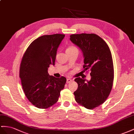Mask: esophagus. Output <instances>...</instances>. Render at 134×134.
I'll return each instance as SVG.
<instances>
[{
	"mask_svg": "<svg viewBox=\"0 0 134 134\" xmlns=\"http://www.w3.org/2000/svg\"><path fill=\"white\" fill-rule=\"evenodd\" d=\"M72 81V80L71 79H67V83H70Z\"/></svg>",
	"mask_w": 134,
	"mask_h": 134,
	"instance_id": "34e87169",
	"label": "esophagus"
}]
</instances>
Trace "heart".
I'll return each instance as SVG.
<instances>
[{"label":"heart","instance_id":"obj_1","mask_svg":"<svg viewBox=\"0 0 134 134\" xmlns=\"http://www.w3.org/2000/svg\"><path fill=\"white\" fill-rule=\"evenodd\" d=\"M77 50V48H76L75 47H74V46H70L67 49V50Z\"/></svg>","mask_w":134,"mask_h":134}]
</instances>
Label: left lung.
Masks as SVG:
<instances>
[{"label":"left lung","mask_w":134,"mask_h":134,"mask_svg":"<svg viewBox=\"0 0 134 134\" xmlns=\"http://www.w3.org/2000/svg\"><path fill=\"white\" fill-rule=\"evenodd\" d=\"M70 40L81 49L84 57V71L90 70V81L77 77L78 88L74 92L75 100L88 109L104 103L110 93L114 67L111 51L105 41L95 34H76Z\"/></svg>","instance_id":"8db88e82"}]
</instances>
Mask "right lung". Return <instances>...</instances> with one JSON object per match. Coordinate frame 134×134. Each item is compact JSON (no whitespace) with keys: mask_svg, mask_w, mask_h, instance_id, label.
Wrapping results in <instances>:
<instances>
[{"mask_svg":"<svg viewBox=\"0 0 134 134\" xmlns=\"http://www.w3.org/2000/svg\"><path fill=\"white\" fill-rule=\"evenodd\" d=\"M65 35L41 36L30 43L24 55L20 77L24 93L36 107L47 109L58 101L66 78L50 76L48 68L54 66L57 51Z\"/></svg>","mask_w":134,"mask_h":134,"instance_id":"add662e5","label":"right lung"}]
</instances>
